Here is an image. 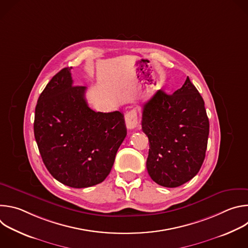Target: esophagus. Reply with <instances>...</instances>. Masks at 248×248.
<instances>
[{"label":"esophagus","mask_w":248,"mask_h":248,"mask_svg":"<svg viewBox=\"0 0 248 248\" xmlns=\"http://www.w3.org/2000/svg\"><path fill=\"white\" fill-rule=\"evenodd\" d=\"M124 121L126 127L128 129H133L137 126L138 124V118H137V112L135 109H132L128 111L124 116Z\"/></svg>","instance_id":"1"}]
</instances>
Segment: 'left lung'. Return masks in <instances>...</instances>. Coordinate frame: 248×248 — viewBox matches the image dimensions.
Here are the masks:
<instances>
[{
	"label": "left lung",
	"mask_w": 248,
	"mask_h": 248,
	"mask_svg": "<svg viewBox=\"0 0 248 248\" xmlns=\"http://www.w3.org/2000/svg\"><path fill=\"white\" fill-rule=\"evenodd\" d=\"M141 124L149 139L146 168L151 179L178 187L194 178L205 159L209 120L188 77L172 94L158 90L143 105Z\"/></svg>",
	"instance_id": "left-lung-1"
}]
</instances>
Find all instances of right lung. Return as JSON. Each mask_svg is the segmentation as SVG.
Wrapping results in <instances>:
<instances>
[{
  "instance_id": "obj_1",
  "label": "right lung",
  "mask_w": 248,
  "mask_h": 248,
  "mask_svg": "<svg viewBox=\"0 0 248 248\" xmlns=\"http://www.w3.org/2000/svg\"><path fill=\"white\" fill-rule=\"evenodd\" d=\"M70 68L60 70L40 94L34 136L54 178L67 186L84 188L107 178L126 127L121 112L101 113L88 107L86 87L74 86Z\"/></svg>"
}]
</instances>
